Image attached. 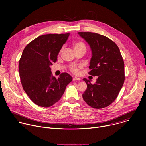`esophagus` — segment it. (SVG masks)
Instances as JSON below:
<instances>
[{"mask_svg":"<svg viewBox=\"0 0 146 146\" xmlns=\"http://www.w3.org/2000/svg\"><path fill=\"white\" fill-rule=\"evenodd\" d=\"M79 81V80H80V78H78V77H74L73 78V81Z\"/></svg>","mask_w":146,"mask_h":146,"instance_id":"34e87169","label":"esophagus"}]
</instances>
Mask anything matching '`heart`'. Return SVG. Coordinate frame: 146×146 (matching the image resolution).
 Masks as SVG:
<instances>
[{
    "instance_id": "heart-1",
    "label": "heart",
    "mask_w": 146,
    "mask_h": 146,
    "mask_svg": "<svg viewBox=\"0 0 146 146\" xmlns=\"http://www.w3.org/2000/svg\"><path fill=\"white\" fill-rule=\"evenodd\" d=\"M79 47H85L84 44L81 42H76L74 44V48H78ZM81 68V66L80 65H72L70 67V71L76 74H78L80 72V69Z\"/></svg>"
}]
</instances>
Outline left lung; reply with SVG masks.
Masks as SVG:
<instances>
[{"label": "left lung", "mask_w": 146, "mask_h": 146, "mask_svg": "<svg viewBox=\"0 0 146 146\" xmlns=\"http://www.w3.org/2000/svg\"><path fill=\"white\" fill-rule=\"evenodd\" d=\"M90 46L92 58L88 74L98 76L94 84L83 78L87 88L82 98L89 106L102 109L117 98L125 80L124 62L117 44L108 37L90 32H78Z\"/></svg>", "instance_id": "1"}]
</instances>
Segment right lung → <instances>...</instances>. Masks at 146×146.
Segmentation results:
<instances>
[{"label": "right lung", "mask_w": 146, "mask_h": 146, "mask_svg": "<svg viewBox=\"0 0 146 146\" xmlns=\"http://www.w3.org/2000/svg\"><path fill=\"white\" fill-rule=\"evenodd\" d=\"M70 33L47 34L38 36L24 48L19 61V73L24 90L36 105L48 108L63 95L72 77L62 73L56 79L50 66Z\"/></svg>", "instance_id": "add662e5"}]
</instances>
